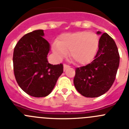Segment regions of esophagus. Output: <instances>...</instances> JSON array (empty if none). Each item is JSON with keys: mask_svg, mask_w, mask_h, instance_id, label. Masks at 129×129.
Wrapping results in <instances>:
<instances>
[{"mask_svg": "<svg viewBox=\"0 0 129 129\" xmlns=\"http://www.w3.org/2000/svg\"><path fill=\"white\" fill-rule=\"evenodd\" d=\"M69 67H70V66H69V65H67V64H63V69H64V70H66V69L69 68Z\"/></svg>", "mask_w": 129, "mask_h": 129, "instance_id": "esophagus-1", "label": "esophagus"}]
</instances>
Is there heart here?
Wrapping results in <instances>:
<instances>
[{
	"instance_id": "1",
	"label": "heart",
	"mask_w": 129,
	"mask_h": 129,
	"mask_svg": "<svg viewBox=\"0 0 129 129\" xmlns=\"http://www.w3.org/2000/svg\"><path fill=\"white\" fill-rule=\"evenodd\" d=\"M99 46V37L88 31L66 33L60 36L53 45L54 53L60 59L71 51L72 60L78 64H86L92 60Z\"/></svg>"
}]
</instances>
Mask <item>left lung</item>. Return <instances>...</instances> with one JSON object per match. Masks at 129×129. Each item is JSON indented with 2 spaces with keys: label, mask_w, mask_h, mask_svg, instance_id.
Here are the masks:
<instances>
[{
  "label": "left lung",
  "mask_w": 129,
  "mask_h": 129,
  "mask_svg": "<svg viewBox=\"0 0 129 129\" xmlns=\"http://www.w3.org/2000/svg\"><path fill=\"white\" fill-rule=\"evenodd\" d=\"M119 63L120 55L116 43L108 34H103L94 60L86 66L76 68L74 84L78 92L91 98L104 94L115 81Z\"/></svg>",
  "instance_id": "left-lung-1"
}]
</instances>
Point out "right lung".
I'll list each match as a JSON object with an SVG mask.
<instances>
[{
	"label": "right lung",
	"mask_w": 129,
	"mask_h": 129,
	"mask_svg": "<svg viewBox=\"0 0 129 129\" xmlns=\"http://www.w3.org/2000/svg\"><path fill=\"white\" fill-rule=\"evenodd\" d=\"M43 30L23 36L13 52V70L16 80L25 93L32 97L48 95L63 72L62 63H48L50 44L43 38Z\"/></svg>",
	"instance_id": "1"
}]
</instances>
